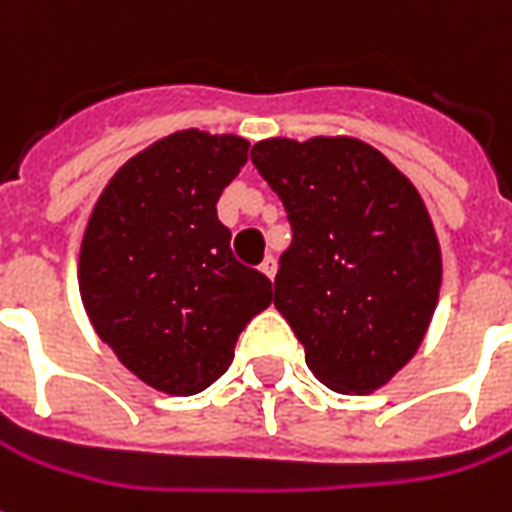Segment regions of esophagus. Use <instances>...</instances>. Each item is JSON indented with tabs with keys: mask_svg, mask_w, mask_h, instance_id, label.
I'll return each mask as SVG.
<instances>
[{
	"mask_svg": "<svg viewBox=\"0 0 512 512\" xmlns=\"http://www.w3.org/2000/svg\"><path fill=\"white\" fill-rule=\"evenodd\" d=\"M260 271H263V274H266V277H274V271H277V260H274V257H266V260H263V263H260Z\"/></svg>",
	"mask_w": 512,
	"mask_h": 512,
	"instance_id": "esophagus-1",
	"label": "esophagus"
}]
</instances>
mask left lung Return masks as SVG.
Here are the masks:
<instances>
[{
    "instance_id": "obj_1",
    "label": "left lung",
    "mask_w": 512,
    "mask_h": 512,
    "mask_svg": "<svg viewBox=\"0 0 512 512\" xmlns=\"http://www.w3.org/2000/svg\"><path fill=\"white\" fill-rule=\"evenodd\" d=\"M252 165L280 196L291 246L274 305L333 392H373L426 336L443 277L415 184L367 142L263 139Z\"/></svg>"
}]
</instances>
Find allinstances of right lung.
<instances>
[{"label": "right lung", "instance_id": "1", "mask_svg": "<svg viewBox=\"0 0 512 512\" xmlns=\"http://www.w3.org/2000/svg\"><path fill=\"white\" fill-rule=\"evenodd\" d=\"M235 134L176 131L128 159L97 198L81 246V297L131 373L196 395L227 373L271 280L235 260L215 204L246 165Z\"/></svg>", "mask_w": 512, "mask_h": 512}]
</instances>
